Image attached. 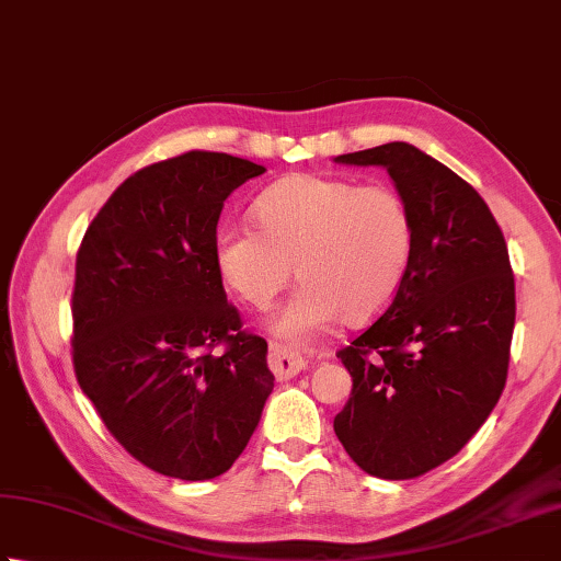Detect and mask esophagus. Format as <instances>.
I'll return each instance as SVG.
<instances>
[{"instance_id":"obj_1","label":"esophagus","mask_w":561,"mask_h":561,"mask_svg":"<svg viewBox=\"0 0 561 561\" xmlns=\"http://www.w3.org/2000/svg\"><path fill=\"white\" fill-rule=\"evenodd\" d=\"M270 369L279 381H287L299 375L301 369H306V362L289 347L270 345Z\"/></svg>"}]
</instances>
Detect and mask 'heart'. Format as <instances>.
<instances>
[{
  "label": "heart",
  "instance_id": "obj_1",
  "mask_svg": "<svg viewBox=\"0 0 561 561\" xmlns=\"http://www.w3.org/2000/svg\"><path fill=\"white\" fill-rule=\"evenodd\" d=\"M255 216L260 228H218L216 270L240 301L267 309L296 265L299 289L272 318V331L294 345L311 343L340 318L379 316L411 270L415 221L389 184L294 174L257 196Z\"/></svg>",
  "mask_w": 561,
  "mask_h": 561
}]
</instances>
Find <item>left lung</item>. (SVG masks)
Instances as JSON below:
<instances>
[{"instance_id": "8db88e82", "label": "left lung", "mask_w": 561, "mask_h": 561, "mask_svg": "<svg viewBox=\"0 0 561 561\" xmlns=\"http://www.w3.org/2000/svg\"><path fill=\"white\" fill-rule=\"evenodd\" d=\"M389 172L415 250L397 299L337 357L353 393L337 440L379 479H413L462 449L506 387L515 282L496 218L474 186L411 142L337 156Z\"/></svg>"}]
</instances>
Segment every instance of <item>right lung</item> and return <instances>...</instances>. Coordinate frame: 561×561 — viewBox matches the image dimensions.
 <instances>
[{
  "instance_id": "right-lung-1",
  "label": "right lung",
  "mask_w": 561,
  "mask_h": 561,
  "mask_svg": "<svg viewBox=\"0 0 561 561\" xmlns=\"http://www.w3.org/2000/svg\"><path fill=\"white\" fill-rule=\"evenodd\" d=\"M262 172L206 150L142 168L77 252V381L126 453L164 477H221L274 389L267 343L240 328L214 260L224 202Z\"/></svg>"
}]
</instances>
